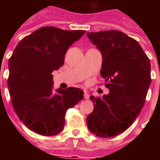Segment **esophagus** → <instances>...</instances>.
I'll return each instance as SVG.
<instances>
[{"instance_id": "obj_1", "label": "esophagus", "mask_w": 160, "mask_h": 160, "mask_svg": "<svg viewBox=\"0 0 160 160\" xmlns=\"http://www.w3.org/2000/svg\"><path fill=\"white\" fill-rule=\"evenodd\" d=\"M89 94H88V92H87V91H84V98L85 99H88L89 98Z\"/></svg>"}]
</instances>
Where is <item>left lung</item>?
<instances>
[{
    "mask_svg": "<svg viewBox=\"0 0 160 160\" xmlns=\"http://www.w3.org/2000/svg\"><path fill=\"white\" fill-rule=\"evenodd\" d=\"M87 37L102 53L100 74L110 90L103 97L91 96L94 108L87 127L97 136L114 137L141 113L151 84V64L137 41L120 31L87 32Z\"/></svg>",
    "mask_w": 160,
    "mask_h": 160,
    "instance_id": "left-lung-1",
    "label": "left lung"
}]
</instances>
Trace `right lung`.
Returning <instances> with one entry per match:
<instances>
[{
  "instance_id": "obj_1",
  "label": "right lung",
  "mask_w": 160,
  "mask_h": 160,
  "mask_svg": "<svg viewBox=\"0 0 160 160\" xmlns=\"http://www.w3.org/2000/svg\"><path fill=\"white\" fill-rule=\"evenodd\" d=\"M85 32L43 26L20 40L9 59L8 86L12 107L23 123L37 134H59L67 111L83 99L80 88L54 92L51 73L62 66L68 49Z\"/></svg>"
}]
</instances>
